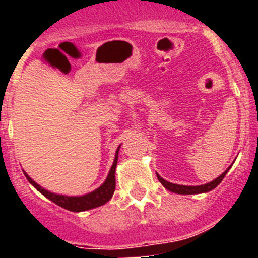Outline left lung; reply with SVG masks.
Returning <instances> with one entry per match:
<instances>
[{"instance_id": "obj_1", "label": "left lung", "mask_w": 258, "mask_h": 258, "mask_svg": "<svg viewBox=\"0 0 258 258\" xmlns=\"http://www.w3.org/2000/svg\"><path fill=\"white\" fill-rule=\"evenodd\" d=\"M230 168H231V165H230L229 168H227V169L220 175V177H217L216 179H213L212 182H209V183L200 184V186H183V184H175V183H172V182L165 181V179L161 178L159 174H156V175H157V179L160 181V183L163 184L166 190L172 191V192H174V194H181V195H192V194L208 192V191H211V190H213V188L217 187L218 184L221 183V181L225 178V175H226V173L229 172Z\"/></svg>"}]
</instances>
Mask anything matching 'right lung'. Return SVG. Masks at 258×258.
<instances>
[{
    "mask_svg": "<svg viewBox=\"0 0 258 258\" xmlns=\"http://www.w3.org/2000/svg\"><path fill=\"white\" fill-rule=\"evenodd\" d=\"M118 150H120V146H118L117 151H116L115 160H113L112 166H111V169H109V173L108 175H107L106 181H104L103 183H102V186H99L97 190L86 194V195H83V197H66V195H58V194L50 192V191L45 190L44 187H41L40 184L36 183L26 172H24V175H26L27 179H28V182L32 186H35V188H37L44 197H46L47 199L51 200L52 203H55L56 206L61 207V208H64L71 212L88 211V209H93L97 208V207L103 206V204H106V203L112 198L116 187L115 170L116 165H117Z\"/></svg>",
    "mask_w": 258,
    "mask_h": 258,
    "instance_id": "1",
    "label": "right lung"
}]
</instances>
